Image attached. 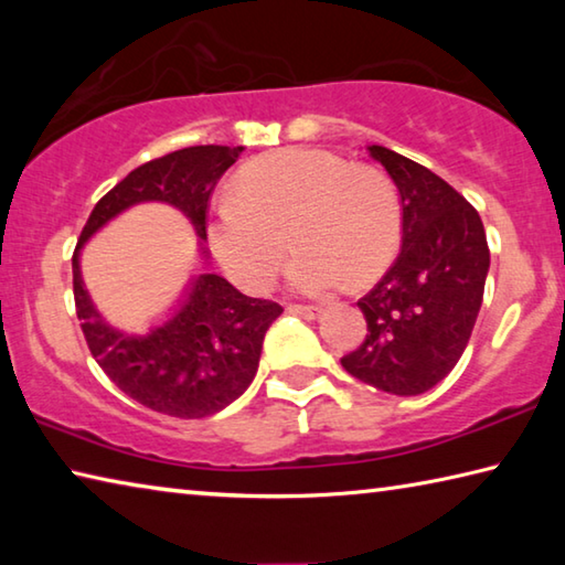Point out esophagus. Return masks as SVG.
Returning a JSON list of instances; mask_svg holds the SVG:
<instances>
[{"instance_id": "34e87169", "label": "esophagus", "mask_w": 565, "mask_h": 565, "mask_svg": "<svg viewBox=\"0 0 565 565\" xmlns=\"http://www.w3.org/2000/svg\"><path fill=\"white\" fill-rule=\"evenodd\" d=\"M286 311L294 313V317H301V319H306V321H313V319H319V313H321L319 306H299V303H291V306H286Z\"/></svg>"}]
</instances>
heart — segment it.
<instances>
[{
    "label": "heart",
    "mask_w": 565,
    "mask_h": 565,
    "mask_svg": "<svg viewBox=\"0 0 565 565\" xmlns=\"http://www.w3.org/2000/svg\"><path fill=\"white\" fill-rule=\"evenodd\" d=\"M401 214L391 181L323 149H281L238 169L234 199L209 218V244L248 291L269 286L291 244L289 286L319 296L374 281L398 248Z\"/></svg>",
    "instance_id": "obj_1"
}]
</instances>
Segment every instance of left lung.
I'll return each mask as SVG.
<instances>
[{"mask_svg": "<svg viewBox=\"0 0 565 565\" xmlns=\"http://www.w3.org/2000/svg\"><path fill=\"white\" fill-rule=\"evenodd\" d=\"M401 196V254L359 301L369 333L341 359L353 379L418 396L461 359L483 301L491 254L476 209L431 169L386 147H366Z\"/></svg>", "mask_w": 565, "mask_h": 565, "instance_id": "left-lung-1", "label": "left lung"}]
</instances>
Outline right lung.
Instances as JSON below:
<instances>
[{
	"instance_id": "add662e5",
	"label": "right lung",
	"mask_w": 565,
	"mask_h": 565,
	"mask_svg": "<svg viewBox=\"0 0 565 565\" xmlns=\"http://www.w3.org/2000/svg\"><path fill=\"white\" fill-rule=\"evenodd\" d=\"M244 147H189L147 161L104 194L72 256L76 317L84 339L114 386L141 406L174 418H206L244 394L256 376L262 343L281 306L236 291L209 271L206 204ZM169 203L184 213L200 238L203 271L182 292L170 317L145 334L121 332L100 317L81 279V248L131 205Z\"/></svg>"
}]
</instances>
